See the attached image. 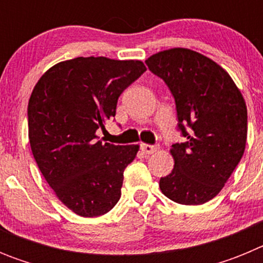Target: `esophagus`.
<instances>
[{
	"label": "esophagus",
	"instance_id": "obj_1",
	"mask_svg": "<svg viewBox=\"0 0 263 263\" xmlns=\"http://www.w3.org/2000/svg\"><path fill=\"white\" fill-rule=\"evenodd\" d=\"M141 150H142V153L145 155H150V154H154L158 148H157V146L147 145V143H142V145H141Z\"/></svg>",
	"mask_w": 263,
	"mask_h": 263
}]
</instances>
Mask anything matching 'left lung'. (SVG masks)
<instances>
[{
	"label": "left lung",
	"mask_w": 263,
	"mask_h": 263,
	"mask_svg": "<svg viewBox=\"0 0 263 263\" xmlns=\"http://www.w3.org/2000/svg\"><path fill=\"white\" fill-rule=\"evenodd\" d=\"M146 64L175 97L179 129L187 138L170 150L175 164L160 178V191L184 205L212 200L245 152L248 109L242 93L221 66L190 48L159 51Z\"/></svg>",
	"instance_id": "left-lung-1"
}]
</instances>
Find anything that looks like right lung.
Listing matches in <instances>:
<instances>
[{"label": "right lung", "mask_w": 263, "mask_h": 263, "mask_svg": "<svg viewBox=\"0 0 263 263\" xmlns=\"http://www.w3.org/2000/svg\"><path fill=\"white\" fill-rule=\"evenodd\" d=\"M145 71L141 60L80 57L48 68L32 89V155L58 199L76 215L101 216L120 200L124 170L139 146L99 141L97 129H105L120 95Z\"/></svg>", "instance_id": "1"}]
</instances>
